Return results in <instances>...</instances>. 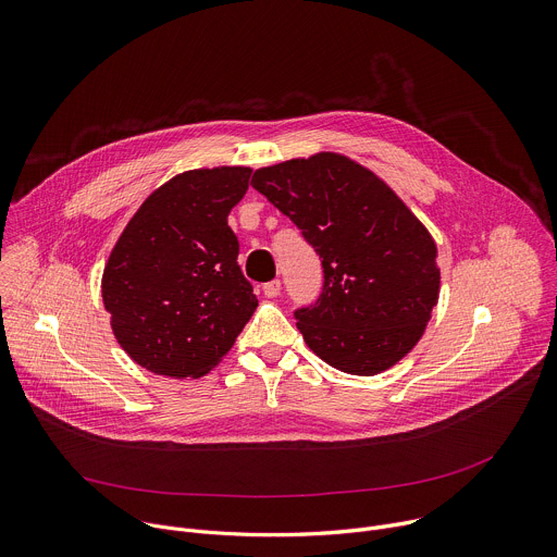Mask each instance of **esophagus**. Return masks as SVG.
Wrapping results in <instances>:
<instances>
[{"label":"esophagus","instance_id":"34e87169","mask_svg":"<svg viewBox=\"0 0 557 557\" xmlns=\"http://www.w3.org/2000/svg\"><path fill=\"white\" fill-rule=\"evenodd\" d=\"M262 290H264L267 297H277L280 290H282V284H280V280H271V282H267V284L262 286Z\"/></svg>","mask_w":557,"mask_h":557}]
</instances>
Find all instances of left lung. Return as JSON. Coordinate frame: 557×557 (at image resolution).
<instances>
[{"label": "left lung", "instance_id": "obj_1", "mask_svg": "<svg viewBox=\"0 0 557 557\" xmlns=\"http://www.w3.org/2000/svg\"><path fill=\"white\" fill-rule=\"evenodd\" d=\"M251 185L322 260L320 297L295 310L308 348L361 376L401 361L441 286L436 245L419 218L379 176L333 151L262 168Z\"/></svg>", "mask_w": 557, "mask_h": 557}]
</instances>
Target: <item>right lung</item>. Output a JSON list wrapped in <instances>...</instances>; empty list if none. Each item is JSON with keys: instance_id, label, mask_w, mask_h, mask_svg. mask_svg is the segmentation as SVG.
<instances>
[{"instance_id": "right-lung-1", "label": "right lung", "mask_w": 557, "mask_h": 557, "mask_svg": "<svg viewBox=\"0 0 557 557\" xmlns=\"http://www.w3.org/2000/svg\"><path fill=\"white\" fill-rule=\"evenodd\" d=\"M249 168L191 170L158 187L121 233L101 293L121 348L174 379L209 372L258 306L226 215Z\"/></svg>"}]
</instances>
